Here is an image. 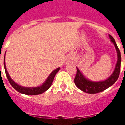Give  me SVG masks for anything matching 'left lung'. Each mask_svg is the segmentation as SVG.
<instances>
[{"label": "left lung", "mask_w": 125, "mask_h": 125, "mask_svg": "<svg viewBox=\"0 0 125 125\" xmlns=\"http://www.w3.org/2000/svg\"><path fill=\"white\" fill-rule=\"evenodd\" d=\"M109 38L110 41L112 42L115 47V49L117 53V62L116 63L115 68L114 71L108 78L101 81L94 82L88 79L86 77L84 76L82 72L77 68V73L76 78L74 79V82L76 86L82 91L86 92L88 94H96L98 92H102L108 88L113 86L116 81L118 80L120 70H121V55L120 50L117 47L115 40L114 39L112 36L109 35Z\"/></svg>", "instance_id": "8db88e82"}]
</instances>
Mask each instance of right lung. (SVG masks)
Wrapping results in <instances>:
<instances>
[{
	"label": "right lung",
	"instance_id": "add662e5",
	"mask_svg": "<svg viewBox=\"0 0 125 125\" xmlns=\"http://www.w3.org/2000/svg\"><path fill=\"white\" fill-rule=\"evenodd\" d=\"M6 53V52H5ZM4 70H5V73H6V76L7 77L8 80L10 82V84H11L14 88H15L17 91L19 92H20L21 94H26V95H38V94H41L42 93L45 92L46 90L49 89L51 85H52V82L53 81L55 76L56 75V73H57V72L60 70V68H58L57 69H55L53 71H52V73H50L49 76L47 77V78L46 79V80L43 83L41 84L40 86L37 87H24L22 86H20L18 84H17L13 80H12L10 76H9V74L7 72V68H6V65H5V56L4 58Z\"/></svg>",
	"mask_w": 125,
	"mask_h": 125
}]
</instances>
